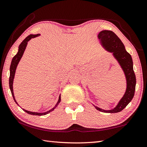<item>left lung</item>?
I'll return each instance as SVG.
<instances>
[{"mask_svg":"<svg viewBox=\"0 0 147 147\" xmlns=\"http://www.w3.org/2000/svg\"><path fill=\"white\" fill-rule=\"evenodd\" d=\"M100 44L107 51L113 53L114 58L118 62L126 78L127 87L124 95L119 101L115 107L110 110L104 109L94 106L98 111L106 113H116L126 107L134 97L136 79L133 69V62L131 55L128 53L124 44L119 37L112 31L103 30L98 34Z\"/></svg>","mask_w":147,"mask_h":147,"instance_id":"8db88e82","label":"left lung"}]
</instances>
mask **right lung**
Wrapping results in <instances>:
<instances>
[{
  "label": "right lung",
  "instance_id": "1",
  "mask_svg": "<svg viewBox=\"0 0 147 147\" xmlns=\"http://www.w3.org/2000/svg\"><path fill=\"white\" fill-rule=\"evenodd\" d=\"M40 35V34H29V36H28L22 42L19 46H18V53H17L14 57L13 58V59L11 60V65H10V68H9V71H10V75H9V89L11 90V94L13 96V100L15 101V103L17 104L18 105V103L16 101L15 98V96H14V93H13V80H14L15 78V71L16 69H17V65L19 63L20 60L21 59V58L22 57L24 53V51L26 48V46L28 45V42L30 40L31 38H35L36 36H38ZM61 101V97H60V94L59 96V98H58V100L57 101V104H56L55 106L54 107L52 108L51 110L48 111L47 112H45V113H35V112H31V111H28L27 110H25V109H22L26 113H27L29 114H31V115H36V116H43V115H46V114L49 113L50 112L53 111L54 109L57 107L58 106V104Z\"/></svg>",
  "mask_w": 147,
  "mask_h": 147
}]
</instances>
